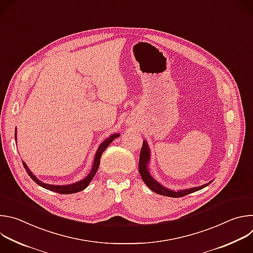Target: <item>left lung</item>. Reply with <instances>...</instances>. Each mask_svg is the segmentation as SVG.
I'll list each match as a JSON object with an SVG mask.
<instances>
[{
  "label": "left lung",
  "mask_w": 253,
  "mask_h": 253,
  "mask_svg": "<svg viewBox=\"0 0 253 253\" xmlns=\"http://www.w3.org/2000/svg\"><path fill=\"white\" fill-rule=\"evenodd\" d=\"M150 161V149L148 146V143L143 140V145L140 151V157H139V165H138V169H139V173L142 177V180L152 191H154L155 193H158L160 195H164V196H168V197H183L185 195H188L192 192L198 191L204 187H206L207 185H209L212 181L198 186V187H193V188H189V189H184V190H178V191H174V190H170L166 187H164L163 185H161L157 180H155L149 172L148 169V164Z\"/></svg>",
  "instance_id": "obj_1"
}]
</instances>
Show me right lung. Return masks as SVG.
<instances>
[{
    "label": "right lung",
    "instance_id": "obj_1",
    "mask_svg": "<svg viewBox=\"0 0 253 253\" xmlns=\"http://www.w3.org/2000/svg\"><path fill=\"white\" fill-rule=\"evenodd\" d=\"M119 133L117 134H113L111 135L109 138H107L106 140H104L101 145L98 147L97 149V152L95 154V158H94V162H93V165H92V169L90 171V173L85 177L83 178L82 180H80V181L78 182H75V183H72V184H68V185H51V184H47V183H44L42 182L41 180H39L37 177H36L32 172L31 170L29 169V167L27 166V164L25 162H23V165H24V168L26 169L27 173L29 174V176L34 180V181L37 183L38 185H40L41 187L43 188H46L48 190H51V191H54V192H57V193H60V194H72V193H77V192H80L82 190H84L88 185L89 183L92 181L93 177L95 176L98 168H99V165H100V159H101V156H102V153L105 151V149L110 145V143L119 137ZM15 137H16V141H17V131H15Z\"/></svg>",
    "mask_w": 253,
    "mask_h": 253
}]
</instances>
